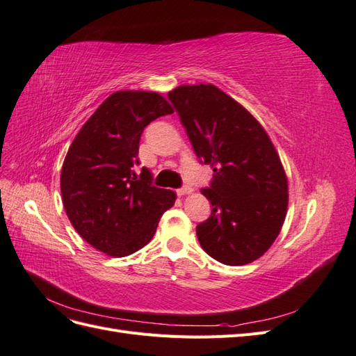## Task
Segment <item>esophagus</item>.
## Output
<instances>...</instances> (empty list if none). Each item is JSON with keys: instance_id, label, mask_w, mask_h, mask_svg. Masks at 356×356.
Here are the masks:
<instances>
[{"instance_id": "esophagus-1", "label": "esophagus", "mask_w": 356, "mask_h": 356, "mask_svg": "<svg viewBox=\"0 0 356 356\" xmlns=\"http://www.w3.org/2000/svg\"><path fill=\"white\" fill-rule=\"evenodd\" d=\"M191 193H193V188H191V187H188V186H184V187H181V188H178V190H177V195H178V196L191 195Z\"/></svg>"}]
</instances>
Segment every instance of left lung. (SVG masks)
I'll list each match as a JSON object with an SVG mask.
<instances>
[{
	"label": "left lung",
	"instance_id": "left-lung-1",
	"mask_svg": "<svg viewBox=\"0 0 356 356\" xmlns=\"http://www.w3.org/2000/svg\"><path fill=\"white\" fill-rule=\"evenodd\" d=\"M200 163L213 178L202 190L212 211L196 227L203 251L227 266L260 258L282 229L288 179L255 117L213 84L179 86L168 93Z\"/></svg>",
	"mask_w": 356,
	"mask_h": 356
}]
</instances>
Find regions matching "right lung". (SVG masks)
<instances>
[{
    "mask_svg": "<svg viewBox=\"0 0 356 356\" xmlns=\"http://www.w3.org/2000/svg\"><path fill=\"white\" fill-rule=\"evenodd\" d=\"M172 113L157 92H115L83 124L63 160V208L81 238L106 255L141 250L174 207V191L152 186L147 168L135 172L144 127Z\"/></svg>",
    "mask_w": 356,
    "mask_h": 356,
    "instance_id": "add662e5",
    "label": "right lung"
}]
</instances>
